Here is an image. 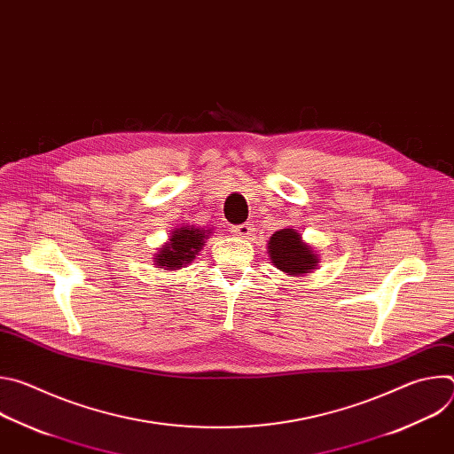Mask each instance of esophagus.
<instances>
[{"instance_id":"1","label":"esophagus","mask_w":454,"mask_h":454,"mask_svg":"<svg viewBox=\"0 0 454 454\" xmlns=\"http://www.w3.org/2000/svg\"><path fill=\"white\" fill-rule=\"evenodd\" d=\"M231 233H233V235H237V237H242V239H249V237H251V233H253V224L244 223V224L233 226V228H231Z\"/></svg>"}]
</instances>
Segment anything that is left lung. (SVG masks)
Here are the masks:
<instances>
[{
    "label": "left lung",
    "mask_w": 454,
    "mask_h": 454,
    "mask_svg": "<svg viewBox=\"0 0 454 454\" xmlns=\"http://www.w3.org/2000/svg\"><path fill=\"white\" fill-rule=\"evenodd\" d=\"M268 253L275 268L293 277L310 273L319 262L314 249L301 240V235L294 228L275 231L270 239Z\"/></svg>",
    "instance_id": "8db88e82"
}]
</instances>
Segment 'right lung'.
I'll list each match as a JSON object with an SVG mask.
<instances>
[{
    "mask_svg": "<svg viewBox=\"0 0 454 454\" xmlns=\"http://www.w3.org/2000/svg\"><path fill=\"white\" fill-rule=\"evenodd\" d=\"M207 233H212L210 230L196 228V226H181L172 231V237L168 242L156 253L154 264L161 270H181L183 266L190 264L196 254L205 246Z\"/></svg>",
    "mask_w": 454,
    "mask_h": 454,
    "instance_id": "add662e5",
    "label": "right lung"
}]
</instances>
